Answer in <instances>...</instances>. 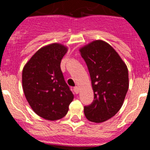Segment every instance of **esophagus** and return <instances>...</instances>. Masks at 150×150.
<instances>
[{
  "instance_id": "34e87169",
  "label": "esophagus",
  "mask_w": 150,
  "mask_h": 150,
  "mask_svg": "<svg viewBox=\"0 0 150 150\" xmlns=\"http://www.w3.org/2000/svg\"><path fill=\"white\" fill-rule=\"evenodd\" d=\"M74 91H75V93H76V94H78L80 91V88L78 87V86H75V87L74 88Z\"/></svg>"
}]
</instances>
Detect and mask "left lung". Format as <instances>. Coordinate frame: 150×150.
Segmentation results:
<instances>
[{
	"label": "left lung",
	"mask_w": 150,
	"mask_h": 150,
	"mask_svg": "<svg viewBox=\"0 0 150 150\" xmlns=\"http://www.w3.org/2000/svg\"><path fill=\"white\" fill-rule=\"evenodd\" d=\"M87 64L94 99L84 107L86 117L93 122L111 118L121 108L129 86L125 63L109 43L96 40L80 48Z\"/></svg>",
	"instance_id": "left-lung-1"
}]
</instances>
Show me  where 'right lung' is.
Returning a JSON list of instances; mask_svg holds the SVG:
<instances>
[{
    "label": "right lung",
    "instance_id": "right-lung-1",
    "mask_svg": "<svg viewBox=\"0 0 150 150\" xmlns=\"http://www.w3.org/2000/svg\"><path fill=\"white\" fill-rule=\"evenodd\" d=\"M67 47L51 43L40 48L22 70V88L32 110L48 120L66 115L74 95L60 67Z\"/></svg>",
    "mask_w": 150,
    "mask_h": 150
}]
</instances>
